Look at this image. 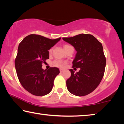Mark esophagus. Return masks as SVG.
I'll return each mask as SVG.
<instances>
[{
	"instance_id": "1",
	"label": "esophagus",
	"mask_w": 124,
	"mask_h": 124,
	"mask_svg": "<svg viewBox=\"0 0 124 124\" xmlns=\"http://www.w3.org/2000/svg\"><path fill=\"white\" fill-rule=\"evenodd\" d=\"M60 72L61 73H62V72H63L64 71V70H63V69H60Z\"/></svg>"
}]
</instances>
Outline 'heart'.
<instances>
[{"label": "heart", "instance_id": "1", "mask_svg": "<svg viewBox=\"0 0 124 124\" xmlns=\"http://www.w3.org/2000/svg\"><path fill=\"white\" fill-rule=\"evenodd\" d=\"M68 46H69V45H64V46H63L64 49ZM51 51H52V49H51V50H50V52H51ZM54 64L55 66L58 67H63L64 66V63L61 61L56 60L54 62Z\"/></svg>", "mask_w": 124, "mask_h": 124}]
</instances>
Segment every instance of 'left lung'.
<instances>
[{
	"instance_id": "obj_1",
	"label": "left lung",
	"mask_w": 124,
	"mask_h": 124,
	"mask_svg": "<svg viewBox=\"0 0 124 124\" xmlns=\"http://www.w3.org/2000/svg\"><path fill=\"white\" fill-rule=\"evenodd\" d=\"M62 39L75 48L77 53L73 67L80 68L77 73L70 70L71 76L66 81L67 89L76 96L88 95L99 85L104 74L106 59L102 44L89 34Z\"/></svg>"
}]
</instances>
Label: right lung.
I'll return each mask as SVG.
<instances>
[{
	"instance_id": "obj_1",
	"label": "right lung",
	"mask_w": 124,
	"mask_h": 124,
	"mask_svg": "<svg viewBox=\"0 0 124 124\" xmlns=\"http://www.w3.org/2000/svg\"><path fill=\"white\" fill-rule=\"evenodd\" d=\"M61 38L52 39L31 34L20 43L15 66L17 77L23 87L29 93L44 96L51 91L54 79L60 73L57 67L42 69V63L49 58L48 50Z\"/></svg>"
}]
</instances>
